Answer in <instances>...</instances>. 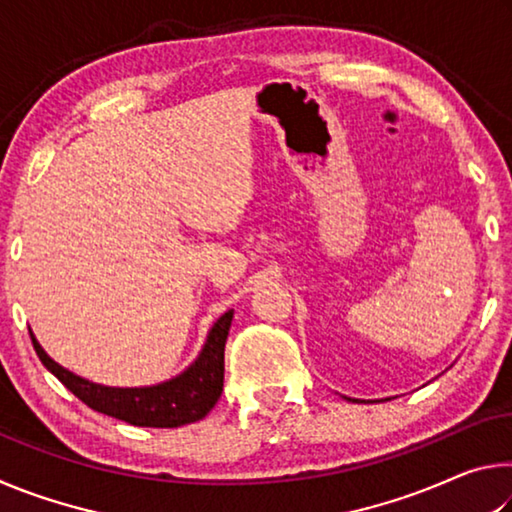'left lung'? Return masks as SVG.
Masks as SVG:
<instances>
[{
    "label": "left lung",
    "instance_id": "8db88e82",
    "mask_svg": "<svg viewBox=\"0 0 512 512\" xmlns=\"http://www.w3.org/2000/svg\"><path fill=\"white\" fill-rule=\"evenodd\" d=\"M345 400H348V402H359V400H352V397H345Z\"/></svg>",
    "mask_w": 512,
    "mask_h": 512
}]
</instances>
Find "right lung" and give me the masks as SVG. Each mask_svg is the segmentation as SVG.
<instances>
[{
	"label": "right lung",
	"instance_id": "obj_1",
	"mask_svg": "<svg viewBox=\"0 0 512 512\" xmlns=\"http://www.w3.org/2000/svg\"><path fill=\"white\" fill-rule=\"evenodd\" d=\"M232 316L235 311H225L207 332L203 350L180 375L153 386H135V388H117L103 386L94 381L74 375L56 363L42 350L36 336L29 329L33 350L51 375L58 377L81 402L90 409L106 413L110 418L124 420L135 427H160L173 429L203 420L214 409L223 391V352L225 339H228Z\"/></svg>",
	"mask_w": 512,
	"mask_h": 512
}]
</instances>
